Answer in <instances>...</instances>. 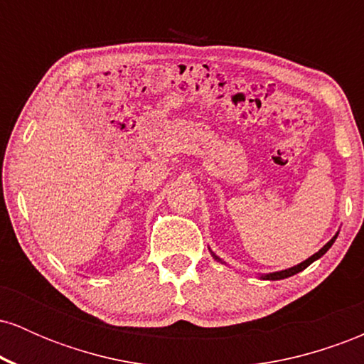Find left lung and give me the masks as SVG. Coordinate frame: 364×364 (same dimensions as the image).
Returning a JSON list of instances; mask_svg holds the SVG:
<instances>
[{
    "label": "left lung",
    "mask_w": 364,
    "mask_h": 364,
    "mask_svg": "<svg viewBox=\"0 0 364 364\" xmlns=\"http://www.w3.org/2000/svg\"><path fill=\"white\" fill-rule=\"evenodd\" d=\"M337 235H339V232H337ZM337 235L332 237V240L328 241L327 245L323 246V248L321 250H318V252H316L315 255H311L310 258H308V260H304V262H301V263H298V265H294V267H291V269H286V270H281V272H272V274H265V275H262V279H267V281H281V279H287V277H291V275H294V274H298V272H301V270H304L306 269L308 265H311L313 262L315 260H318L320 257H323L325 253L328 252V248L330 246L333 245V241L337 240ZM212 257L215 258V260H219L220 262V258L219 257H215L214 253H212Z\"/></svg>",
    "instance_id": "obj_1"
}]
</instances>
